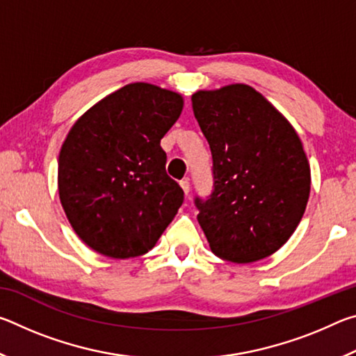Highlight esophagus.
I'll return each mask as SVG.
<instances>
[{
  "mask_svg": "<svg viewBox=\"0 0 356 356\" xmlns=\"http://www.w3.org/2000/svg\"><path fill=\"white\" fill-rule=\"evenodd\" d=\"M180 186H182V188H184L185 195H188V193H190V180L188 179H182V180H180Z\"/></svg>",
  "mask_w": 356,
  "mask_h": 356,
  "instance_id": "1",
  "label": "esophagus"
}]
</instances>
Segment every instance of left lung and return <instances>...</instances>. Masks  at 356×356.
Here are the masks:
<instances>
[{
  "label": "left lung",
  "mask_w": 356,
  "mask_h": 356,
  "mask_svg": "<svg viewBox=\"0 0 356 356\" xmlns=\"http://www.w3.org/2000/svg\"><path fill=\"white\" fill-rule=\"evenodd\" d=\"M212 152L213 190L195 197L216 256L248 264L273 254L305 213L311 170L287 119L246 84L191 95Z\"/></svg>",
  "instance_id": "obj_1"
}]
</instances>
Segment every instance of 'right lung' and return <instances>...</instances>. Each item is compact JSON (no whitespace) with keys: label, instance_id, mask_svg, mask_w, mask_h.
Masks as SVG:
<instances>
[{"label":"right lung","instance_id":"right-lung-1","mask_svg":"<svg viewBox=\"0 0 356 356\" xmlns=\"http://www.w3.org/2000/svg\"><path fill=\"white\" fill-rule=\"evenodd\" d=\"M179 94L131 83L76 120L61 147L58 188L72 227L114 259L147 252L184 202L160 146L182 111Z\"/></svg>","mask_w":356,"mask_h":356}]
</instances>
